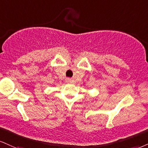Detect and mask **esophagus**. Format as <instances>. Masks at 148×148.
Segmentation results:
<instances>
[{
  "label": "esophagus",
  "instance_id": "obj_1",
  "mask_svg": "<svg viewBox=\"0 0 148 148\" xmlns=\"http://www.w3.org/2000/svg\"><path fill=\"white\" fill-rule=\"evenodd\" d=\"M66 82L67 83H72V79H70V78H67V79H66Z\"/></svg>",
  "mask_w": 148,
  "mask_h": 148
}]
</instances>
